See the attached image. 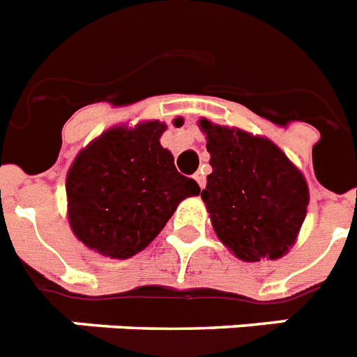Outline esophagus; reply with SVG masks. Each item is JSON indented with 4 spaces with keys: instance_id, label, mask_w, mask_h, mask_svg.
I'll use <instances>...</instances> for the list:
<instances>
[{
    "instance_id": "34e87169",
    "label": "esophagus",
    "mask_w": 357,
    "mask_h": 357,
    "mask_svg": "<svg viewBox=\"0 0 357 357\" xmlns=\"http://www.w3.org/2000/svg\"><path fill=\"white\" fill-rule=\"evenodd\" d=\"M194 179L198 181V185L202 188H204L205 183H207V181H205V174L204 172H196V174H194Z\"/></svg>"
}]
</instances>
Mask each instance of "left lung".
Listing matches in <instances>:
<instances>
[{"label":"left lung","mask_w":357,"mask_h":357,"mask_svg":"<svg viewBox=\"0 0 357 357\" xmlns=\"http://www.w3.org/2000/svg\"><path fill=\"white\" fill-rule=\"evenodd\" d=\"M213 172L202 199L218 238L238 259H279L297 238L308 185L279 146L242 130L199 121Z\"/></svg>","instance_id":"1"}]
</instances>
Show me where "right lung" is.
<instances>
[{"label": "right lung", "instance_id": "obj_1", "mask_svg": "<svg viewBox=\"0 0 357 357\" xmlns=\"http://www.w3.org/2000/svg\"><path fill=\"white\" fill-rule=\"evenodd\" d=\"M163 123L112 128L78 153L68 172L69 224L80 242L112 259H128L152 242L178 204L199 194L159 144Z\"/></svg>", "mask_w": 357, "mask_h": 357}]
</instances>
